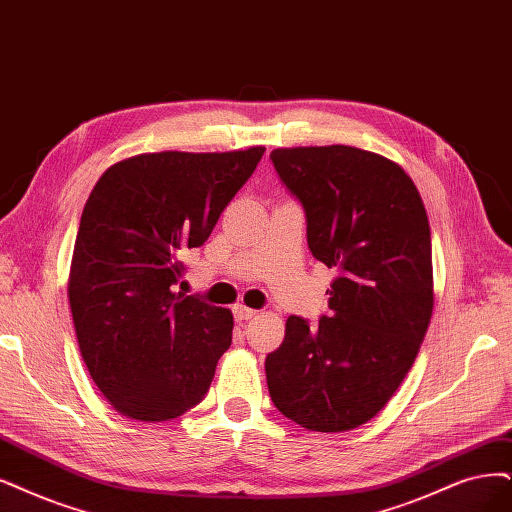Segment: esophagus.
Instances as JSON below:
<instances>
[{"instance_id": "1", "label": "esophagus", "mask_w": 512, "mask_h": 512, "mask_svg": "<svg viewBox=\"0 0 512 512\" xmlns=\"http://www.w3.org/2000/svg\"><path fill=\"white\" fill-rule=\"evenodd\" d=\"M257 312L253 308H246L244 304H236L234 306V318L238 320V323H246V320H251Z\"/></svg>"}]
</instances>
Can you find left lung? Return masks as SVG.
I'll return each instance as SVG.
<instances>
[{
	"instance_id": "1",
	"label": "left lung",
	"mask_w": 512,
	"mask_h": 512,
	"mask_svg": "<svg viewBox=\"0 0 512 512\" xmlns=\"http://www.w3.org/2000/svg\"><path fill=\"white\" fill-rule=\"evenodd\" d=\"M278 177L304 204L308 246L335 268L329 316L287 318L266 356L276 409L301 428L346 432L392 399L420 352L434 308L432 242L405 170L350 145L278 147Z\"/></svg>"
}]
</instances>
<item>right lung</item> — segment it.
Returning <instances> with one entry per match:
<instances>
[{"instance_id": "right-lung-1", "label": "right lung", "mask_w": 512, "mask_h": 512, "mask_svg": "<svg viewBox=\"0 0 512 512\" xmlns=\"http://www.w3.org/2000/svg\"><path fill=\"white\" fill-rule=\"evenodd\" d=\"M263 151L130 156L90 192L67 295L88 373L126 418H179L211 386L234 316L175 285L181 259L211 236Z\"/></svg>"}]
</instances>
